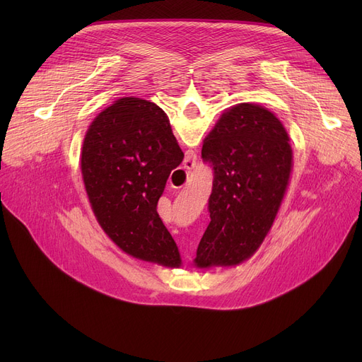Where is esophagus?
<instances>
[{"instance_id":"1","label":"esophagus","mask_w":362,"mask_h":362,"mask_svg":"<svg viewBox=\"0 0 362 362\" xmlns=\"http://www.w3.org/2000/svg\"><path fill=\"white\" fill-rule=\"evenodd\" d=\"M195 167V163L194 161H191V160H186L185 161V168L186 170H192Z\"/></svg>"}]
</instances>
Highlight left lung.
Wrapping results in <instances>:
<instances>
[{
	"label": "left lung",
	"mask_w": 362,
	"mask_h": 362,
	"mask_svg": "<svg viewBox=\"0 0 362 362\" xmlns=\"http://www.w3.org/2000/svg\"><path fill=\"white\" fill-rule=\"evenodd\" d=\"M201 156L214 179L195 264L235 265L257 251L276 218L292 167L288 133L269 110L239 104L223 114Z\"/></svg>",
	"instance_id": "obj_1"
}]
</instances>
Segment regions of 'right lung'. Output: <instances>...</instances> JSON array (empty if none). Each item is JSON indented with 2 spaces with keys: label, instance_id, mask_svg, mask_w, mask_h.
<instances>
[{
  "label": "right lung",
  "instance_id": "obj_1",
  "mask_svg": "<svg viewBox=\"0 0 362 362\" xmlns=\"http://www.w3.org/2000/svg\"><path fill=\"white\" fill-rule=\"evenodd\" d=\"M183 157L165 112L146 100L122 98L89 126L85 187L98 223L124 252L167 267L180 264L157 204Z\"/></svg>",
  "mask_w": 362,
  "mask_h": 362
}]
</instances>
